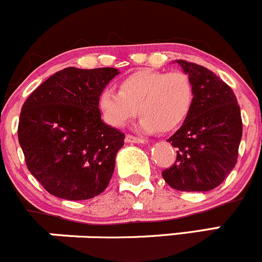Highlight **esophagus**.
<instances>
[{
  "label": "esophagus",
  "instance_id": "obj_1",
  "mask_svg": "<svg viewBox=\"0 0 262 262\" xmlns=\"http://www.w3.org/2000/svg\"><path fill=\"white\" fill-rule=\"evenodd\" d=\"M126 142H131V144H144L145 140L141 137L134 136V135H127L126 136Z\"/></svg>",
  "mask_w": 262,
  "mask_h": 262
}]
</instances>
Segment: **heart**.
Returning a JSON list of instances; mask_svg holds the SVG:
<instances>
[{
    "label": "heart",
    "mask_w": 262,
    "mask_h": 262,
    "mask_svg": "<svg viewBox=\"0 0 262 262\" xmlns=\"http://www.w3.org/2000/svg\"><path fill=\"white\" fill-rule=\"evenodd\" d=\"M193 98L192 82L183 72L140 70L120 82V92L104 88L98 105L104 122L112 127L126 126L139 111L141 130L170 131L188 117Z\"/></svg>",
    "instance_id": "heart-1"
}]
</instances>
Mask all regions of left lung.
Masks as SVG:
<instances>
[{
    "label": "left lung",
    "mask_w": 262,
    "mask_h": 262,
    "mask_svg": "<svg viewBox=\"0 0 262 262\" xmlns=\"http://www.w3.org/2000/svg\"><path fill=\"white\" fill-rule=\"evenodd\" d=\"M192 82L195 98L180 130L168 139L177 147L174 164L163 170L178 191H210L237 164L242 118L234 93L206 67L177 59Z\"/></svg>",
    "instance_id": "1"
}]
</instances>
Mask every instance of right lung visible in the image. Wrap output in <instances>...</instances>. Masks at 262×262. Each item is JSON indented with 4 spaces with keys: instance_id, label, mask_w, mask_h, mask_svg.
Listing matches in <instances>:
<instances>
[{
    "instance_id": "right-lung-1",
    "label": "right lung",
    "mask_w": 262,
    "mask_h": 262,
    "mask_svg": "<svg viewBox=\"0 0 262 262\" xmlns=\"http://www.w3.org/2000/svg\"><path fill=\"white\" fill-rule=\"evenodd\" d=\"M117 69L67 67L23 104L17 137L29 172L51 195L88 200L107 188L125 134L105 125L98 98Z\"/></svg>"
}]
</instances>
